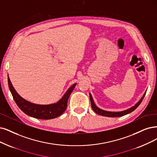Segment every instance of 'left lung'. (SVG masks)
I'll return each mask as SVG.
<instances>
[{
    "label": "left lung",
    "mask_w": 157,
    "mask_h": 157,
    "mask_svg": "<svg viewBox=\"0 0 157 157\" xmlns=\"http://www.w3.org/2000/svg\"><path fill=\"white\" fill-rule=\"evenodd\" d=\"M146 93L144 94L143 97L141 98L140 100L139 101L135 106H133L131 108H130L129 109H127V110H125V111H121V112H109V111H103V110L100 109V108L96 107V105L94 104V102L93 101V99H92V97L90 94H89V96H90V100L92 108L96 113H97L98 114H100L101 116H103V117H123V116H124L125 114H127L132 112L133 111H135V110L139 106V105H140L141 102L142 101L145 95H146Z\"/></svg>",
    "instance_id": "8db88e82"
}]
</instances>
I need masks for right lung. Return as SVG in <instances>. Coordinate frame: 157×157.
<instances>
[{
	"label": "right lung",
	"instance_id": "obj_1",
	"mask_svg": "<svg viewBox=\"0 0 157 157\" xmlns=\"http://www.w3.org/2000/svg\"><path fill=\"white\" fill-rule=\"evenodd\" d=\"M8 81L9 89L13 100L21 111L30 117L42 120H50L57 118L65 112L67 107L68 98L71 94L75 86L76 85V83L72 85L67 91L65 94L56 103L50 105H37L23 99L17 94L10 82L9 77Z\"/></svg>",
	"mask_w": 157,
	"mask_h": 157
}]
</instances>
